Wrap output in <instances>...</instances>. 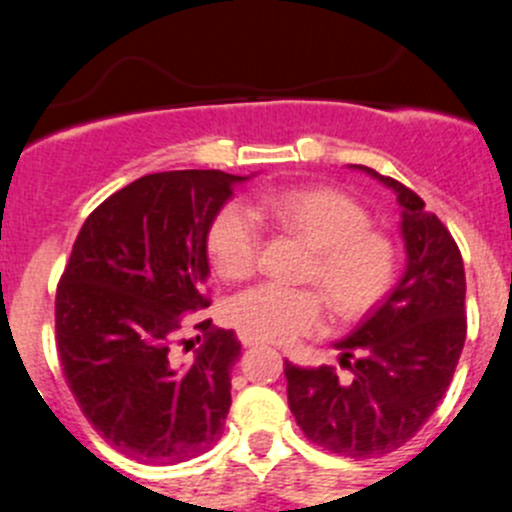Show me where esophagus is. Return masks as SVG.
Instances as JSON below:
<instances>
[{"label": "esophagus", "instance_id": "1", "mask_svg": "<svg viewBox=\"0 0 512 512\" xmlns=\"http://www.w3.org/2000/svg\"><path fill=\"white\" fill-rule=\"evenodd\" d=\"M240 342L245 347H255V345H260V340H255V337H250V335H240Z\"/></svg>", "mask_w": 512, "mask_h": 512}]
</instances>
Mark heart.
<instances>
[{"label": "heart", "mask_w": 512, "mask_h": 512, "mask_svg": "<svg viewBox=\"0 0 512 512\" xmlns=\"http://www.w3.org/2000/svg\"><path fill=\"white\" fill-rule=\"evenodd\" d=\"M262 210L312 250L305 280L315 282L340 320H355L377 305L395 282L398 250L385 232L370 227V212L332 187H302L262 200ZM207 255L225 280L252 275L262 245L255 210L230 200L207 227ZM320 292L262 282L227 302V320L260 342H292L322 325Z\"/></svg>", "instance_id": "b5f03b06"}]
</instances>
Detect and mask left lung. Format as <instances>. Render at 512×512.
I'll list each match as a JSON object with an SVG mask.
<instances>
[{"mask_svg":"<svg viewBox=\"0 0 512 512\" xmlns=\"http://www.w3.org/2000/svg\"><path fill=\"white\" fill-rule=\"evenodd\" d=\"M367 172L398 195L408 252L403 280L345 340L340 367L285 362L287 403L320 448L345 458H377L408 443L435 413L465 345V270L448 227L398 180Z\"/></svg>","mask_w":512,"mask_h":512,"instance_id":"8db88e82","label":"left lung"}]
</instances>
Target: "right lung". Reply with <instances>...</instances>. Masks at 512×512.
Listing matches in <instances>:
<instances>
[{"mask_svg":"<svg viewBox=\"0 0 512 512\" xmlns=\"http://www.w3.org/2000/svg\"><path fill=\"white\" fill-rule=\"evenodd\" d=\"M242 180L145 175L107 197L74 240L54 300L59 362L84 418L127 458L175 465L220 440L237 335L210 330L190 360L175 340L182 317L210 305L207 227Z\"/></svg>","mask_w":512,"mask_h":512,"instance_id":"right-lung-1","label":"right lung"}]
</instances>
